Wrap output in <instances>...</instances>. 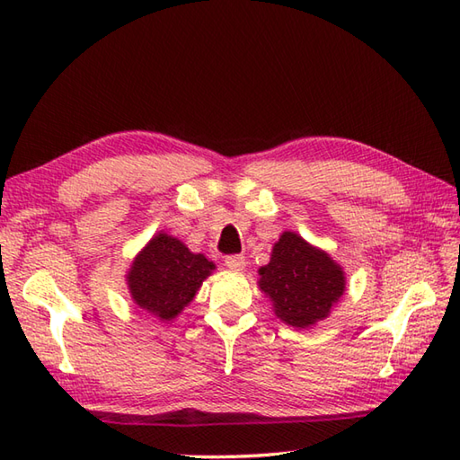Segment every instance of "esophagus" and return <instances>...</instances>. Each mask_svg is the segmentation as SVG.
Returning <instances> with one entry per match:
<instances>
[{
  "instance_id": "obj_1",
  "label": "esophagus",
  "mask_w": 460,
  "mask_h": 460,
  "mask_svg": "<svg viewBox=\"0 0 460 460\" xmlns=\"http://www.w3.org/2000/svg\"><path fill=\"white\" fill-rule=\"evenodd\" d=\"M247 265V261L243 255H229L227 259H225V267L231 269V270H243Z\"/></svg>"
}]
</instances>
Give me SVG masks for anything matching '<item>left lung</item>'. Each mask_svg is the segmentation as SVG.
<instances>
[{
  "label": "left lung",
  "instance_id": "obj_1",
  "mask_svg": "<svg viewBox=\"0 0 460 460\" xmlns=\"http://www.w3.org/2000/svg\"><path fill=\"white\" fill-rule=\"evenodd\" d=\"M259 275V287L270 298L275 314L292 328H308L328 318L346 288L338 262L292 231L282 233Z\"/></svg>",
  "mask_w": 460,
  "mask_h": 460
}]
</instances>
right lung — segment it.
I'll return each mask as SVG.
<instances>
[{
    "mask_svg": "<svg viewBox=\"0 0 460 460\" xmlns=\"http://www.w3.org/2000/svg\"><path fill=\"white\" fill-rule=\"evenodd\" d=\"M213 269L201 252L195 255L180 239L158 233L132 261L126 282L136 306L168 322L190 305Z\"/></svg>",
    "mask_w": 460,
    "mask_h": 460,
    "instance_id": "1",
    "label": "right lung"
}]
</instances>
